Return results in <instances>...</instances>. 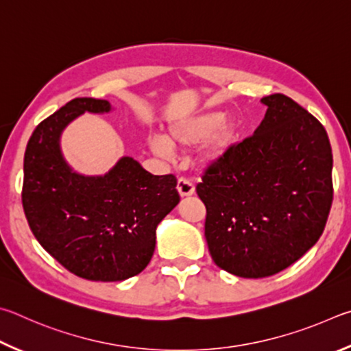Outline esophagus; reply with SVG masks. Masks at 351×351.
I'll use <instances>...</instances> for the list:
<instances>
[{
  "mask_svg": "<svg viewBox=\"0 0 351 351\" xmlns=\"http://www.w3.org/2000/svg\"><path fill=\"white\" fill-rule=\"evenodd\" d=\"M177 191H179L182 197H188V195L194 194V185L186 179H179V182H177Z\"/></svg>",
  "mask_w": 351,
  "mask_h": 351,
  "instance_id": "obj_1",
  "label": "esophagus"
}]
</instances>
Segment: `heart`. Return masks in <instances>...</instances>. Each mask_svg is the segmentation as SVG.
Here are the masks:
<instances>
[{
	"mask_svg": "<svg viewBox=\"0 0 351 351\" xmlns=\"http://www.w3.org/2000/svg\"><path fill=\"white\" fill-rule=\"evenodd\" d=\"M239 137L234 121L225 120V112L210 110L169 125L165 138L154 135L149 138V147L160 157H169L172 149H188L197 146V160L202 166H216L223 162Z\"/></svg>",
	"mask_w": 351,
	"mask_h": 351,
	"instance_id": "heart-1",
	"label": "heart"
}]
</instances>
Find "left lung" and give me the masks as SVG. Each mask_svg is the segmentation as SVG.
<instances>
[{
	"instance_id": "1",
	"label": "left lung",
	"mask_w": 351,
	"mask_h": 351,
	"mask_svg": "<svg viewBox=\"0 0 351 351\" xmlns=\"http://www.w3.org/2000/svg\"><path fill=\"white\" fill-rule=\"evenodd\" d=\"M265 119L202 176L205 237L219 268L261 279L282 271L315 245L333 200L327 131L284 94L261 100Z\"/></svg>"
}]
</instances>
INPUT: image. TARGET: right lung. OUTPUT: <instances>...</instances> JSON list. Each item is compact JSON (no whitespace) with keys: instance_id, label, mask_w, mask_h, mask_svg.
<instances>
[{"instance_id":"obj_1","label":"right lung","mask_w":351,"mask_h":351,"mask_svg":"<svg viewBox=\"0 0 351 351\" xmlns=\"http://www.w3.org/2000/svg\"><path fill=\"white\" fill-rule=\"evenodd\" d=\"M109 110L108 100L73 98L35 128L24 154L21 197L35 239L71 273L97 282L143 271L158 223L180 202L174 176H152L132 157L103 176L71 168L60 145L66 126L84 112Z\"/></svg>"}]
</instances>
